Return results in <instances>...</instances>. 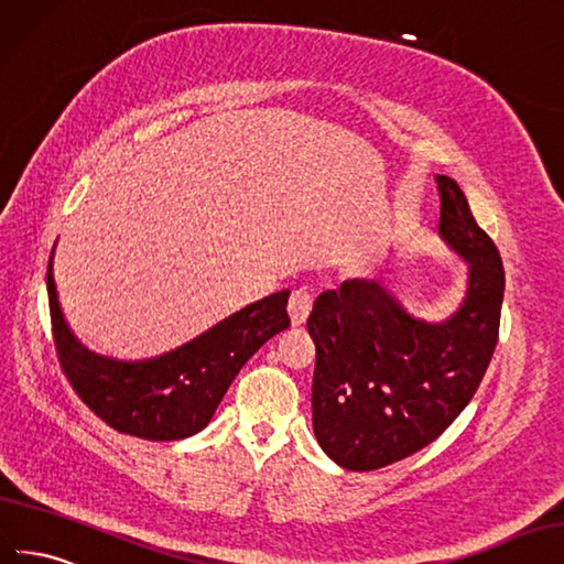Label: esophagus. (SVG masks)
<instances>
[{
	"mask_svg": "<svg viewBox=\"0 0 564 564\" xmlns=\"http://www.w3.org/2000/svg\"><path fill=\"white\" fill-rule=\"evenodd\" d=\"M312 295L307 291H295L288 302V314H291L293 326H302L312 312Z\"/></svg>",
	"mask_w": 564,
	"mask_h": 564,
	"instance_id": "34e87169",
	"label": "esophagus"
}]
</instances>
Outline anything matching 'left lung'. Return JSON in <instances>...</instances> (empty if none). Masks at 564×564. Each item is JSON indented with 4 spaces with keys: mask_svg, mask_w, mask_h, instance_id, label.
<instances>
[{
    "mask_svg": "<svg viewBox=\"0 0 564 564\" xmlns=\"http://www.w3.org/2000/svg\"><path fill=\"white\" fill-rule=\"evenodd\" d=\"M440 236L468 262V291L440 324L409 314L380 281L321 293L312 415L318 446L347 470H378L434 442L468 406L498 343L503 262L460 186L437 174Z\"/></svg>",
    "mask_w": 564,
    "mask_h": 564,
    "instance_id": "8db88e82",
    "label": "left lung"
}]
</instances>
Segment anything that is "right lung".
Returning a JSON list of instances; mask_svg holds the SVG:
<instances>
[{"mask_svg":"<svg viewBox=\"0 0 564 564\" xmlns=\"http://www.w3.org/2000/svg\"><path fill=\"white\" fill-rule=\"evenodd\" d=\"M54 250L46 293L54 345L63 373L85 404L112 430L151 442L184 440L200 432L252 354L291 326V291L273 293L219 321L163 357L118 361L89 351L68 328L54 281Z\"/></svg>","mask_w":564,"mask_h":564,"instance_id":"add662e5","label":"right lung"}]
</instances>
